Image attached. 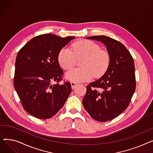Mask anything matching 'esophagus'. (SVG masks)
I'll return each mask as SVG.
<instances>
[{
  "instance_id": "esophagus-1",
  "label": "esophagus",
  "mask_w": 153,
  "mask_h": 153,
  "mask_svg": "<svg viewBox=\"0 0 153 153\" xmlns=\"http://www.w3.org/2000/svg\"><path fill=\"white\" fill-rule=\"evenodd\" d=\"M71 87H72V89H75V87L77 85V84L76 83V82H71Z\"/></svg>"
}]
</instances>
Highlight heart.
Instances as JSON below:
<instances>
[{"label":"heart","mask_w":153,"mask_h":153,"mask_svg":"<svg viewBox=\"0 0 153 153\" xmlns=\"http://www.w3.org/2000/svg\"><path fill=\"white\" fill-rule=\"evenodd\" d=\"M77 59H82L81 67L69 71L66 78L74 82L89 81L93 76L99 78L107 71L110 62L108 51L90 40L83 39L74 42L71 49L63 48L58 53V61L61 68L69 71L73 68Z\"/></svg>","instance_id":"heart-1"}]
</instances>
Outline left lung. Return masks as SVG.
Masks as SVG:
<instances>
[{
	"mask_svg": "<svg viewBox=\"0 0 153 153\" xmlns=\"http://www.w3.org/2000/svg\"><path fill=\"white\" fill-rule=\"evenodd\" d=\"M104 43L110 62L103 76L90 83L82 100L85 110L94 120L105 122L127 108L136 89L134 60L126 48L110 37L100 35L86 38Z\"/></svg>",
	"mask_w": 153,
	"mask_h": 153,
	"instance_id": "left-lung-1",
	"label": "left lung"
}]
</instances>
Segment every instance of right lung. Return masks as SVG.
Returning <instances> with one entry per match:
<instances>
[{
	"label": "right lung",
	"instance_id": "obj_1",
	"mask_svg": "<svg viewBox=\"0 0 153 153\" xmlns=\"http://www.w3.org/2000/svg\"><path fill=\"white\" fill-rule=\"evenodd\" d=\"M75 36L54 34L36 36L19 51L13 85L23 108L39 119L53 117L62 108L71 92L69 82L62 80L58 53ZM53 82L56 84L52 85Z\"/></svg>",
	"mask_w": 153,
	"mask_h": 153
}]
</instances>
